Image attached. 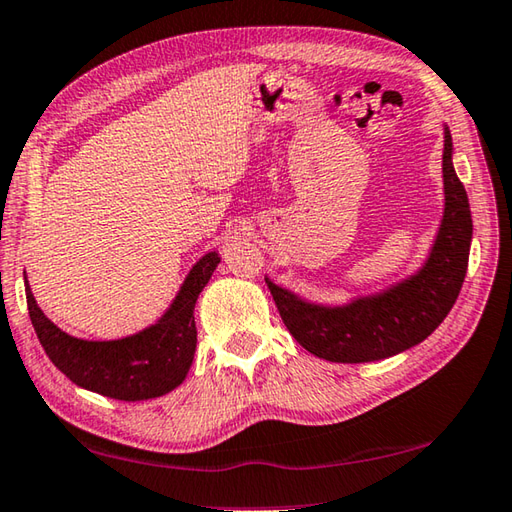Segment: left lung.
I'll use <instances>...</instances> for the list:
<instances>
[{"mask_svg": "<svg viewBox=\"0 0 512 512\" xmlns=\"http://www.w3.org/2000/svg\"><path fill=\"white\" fill-rule=\"evenodd\" d=\"M443 194L441 226L425 264L385 291L327 306L266 277L286 329L306 351L331 362H374L418 345L439 327L466 280L472 241L470 203L454 172L448 127H443Z\"/></svg>", "mask_w": 512, "mask_h": 512, "instance_id": "left-lung-1", "label": "left lung"}]
</instances>
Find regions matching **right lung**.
<instances>
[{"label": "right lung", "instance_id": "obj_1", "mask_svg": "<svg viewBox=\"0 0 512 512\" xmlns=\"http://www.w3.org/2000/svg\"><path fill=\"white\" fill-rule=\"evenodd\" d=\"M221 257L203 255L185 277L161 320L120 340H82L64 333L37 306L26 282V304L46 356L71 383L116 401H147L179 387L197 349L194 304L210 282Z\"/></svg>", "mask_w": 512, "mask_h": 512}]
</instances>
